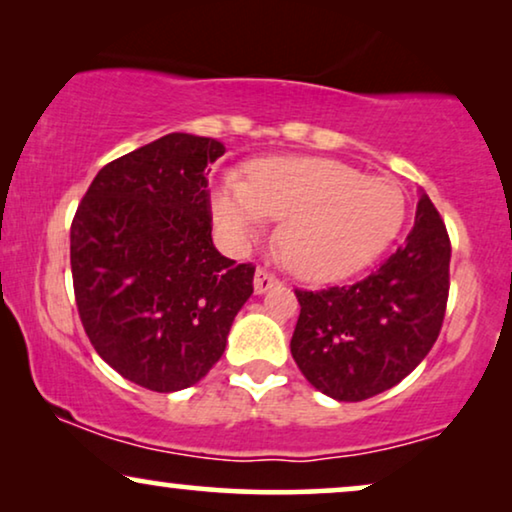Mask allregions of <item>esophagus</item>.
<instances>
[{
  "label": "esophagus",
  "instance_id": "esophagus-1",
  "mask_svg": "<svg viewBox=\"0 0 512 512\" xmlns=\"http://www.w3.org/2000/svg\"><path fill=\"white\" fill-rule=\"evenodd\" d=\"M252 283H255L257 295H262V292H267V290L274 288V285H278V278L271 274V271L260 267V269L255 271V281H252Z\"/></svg>",
  "mask_w": 512,
  "mask_h": 512
}]
</instances>
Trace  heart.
Returning <instances> with one entry per match:
<instances>
[{"instance_id":"1","label":"heart","mask_w":512,"mask_h":512,"mask_svg":"<svg viewBox=\"0 0 512 512\" xmlns=\"http://www.w3.org/2000/svg\"><path fill=\"white\" fill-rule=\"evenodd\" d=\"M213 215L229 243L243 245L269 222L283 220L278 250L292 274L337 281L367 267L403 229V189L388 177L320 156H269L248 177H224Z\"/></svg>"}]
</instances>
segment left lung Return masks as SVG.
<instances>
[{"mask_svg":"<svg viewBox=\"0 0 512 512\" xmlns=\"http://www.w3.org/2000/svg\"><path fill=\"white\" fill-rule=\"evenodd\" d=\"M449 243L438 208L421 194L407 241L353 285L295 290L292 358L311 386L358 403L400 384L433 349L449 297Z\"/></svg>","mask_w":512,"mask_h":512,"instance_id":"obj_1","label":"left lung"}]
</instances>
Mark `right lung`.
Instances as JSON below:
<instances>
[{
    "mask_svg": "<svg viewBox=\"0 0 512 512\" xmlns=\"http://www.w3.org/2000/svg\"><path fill=\"white\" fill-rule=\"evenodd\" d=\"M213 138L170 133L109 161L70 229L74 299L93 349L156 393L194 386L222 358L252 295V264L213 245Z\"/></svg>",
    "mask_w": 512,
    "mask_h": 512,
    "instance_id": "1",
    "label": "right lung"
}]
</instances>
